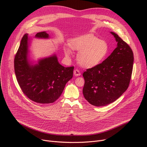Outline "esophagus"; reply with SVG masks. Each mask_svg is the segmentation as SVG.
<instances>
[{
	"label": "esophagus",
	"mask_w": 147,
	"mask_h": 147,
	"mask_svg": "<svg viewBox=\"0 0 147 147\" xmlns=\"http://www.w3.org/2000/svg\"><path fill=\"white\" fill-rule=\"evenodd\" d=\"M74 74L75 76H79L81 75V73L78 69H75L74 70Z\"/></svg>",
	"instance_id": "1"
}]
</instances>
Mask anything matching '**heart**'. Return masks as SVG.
Instances as JSON below:
<instances>
[{
	"label": "heart",
	"instance_id": "b5f03b06",
	"mask_svg": "<svg viewBox=\"0 0 147 147\" xmlns=\"http://www.w3.org/2000/svg\"><path fill=\"white\" fill-rule=\"evenodd\" d=\"M70 47L63 48L67 57H71L73 51H79L77 60L83 67L92 68L99 65L109 55L110 48L106 41L92 34L80 35L72 38Z\"/></svg>",
	"mask_w": 147,
	"mask_h": 147
}]
</instances>
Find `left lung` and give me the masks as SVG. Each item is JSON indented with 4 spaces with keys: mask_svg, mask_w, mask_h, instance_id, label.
<instances>
[{
    "mask_svg": "<svg viewBox=\"0 0 147 147\" xmlns=\"http://www.w3.org/2000/svg\"><path fill=\"white\" fill-rule=\"evenodd\" d=\"M110 32L117 42V47L102 63L82 74L84 96L95 107L105 106L117 99L127 90L133 71L131 49L116 34Z\"/></svg>",
    "mask_w": 147,
    "mask_h": 147,
    "instance_id": "obj_1",
    "label": "left lung"
}]
</instances>
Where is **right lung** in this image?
Wrapping results in <instances>:
<instances>
[{
    "label": "right lung",
    "instance_id": "add662e5",
    "mask_svg": "<svg viewBox=\"0 0 147 147\" xmlns=\"http://www.w3.org/2000/svg\"><path fill=\"white\" fill-rule=\"evenodd\" d=\"M35 38L49 39L47 32L37 33ZM31 40L26 34L21 40L14 58V71L24 94L39 103L54 102L72 78L74 67H65L58 61L56 53L40 58L34 63L30 59Z\"/></svg>",
    "mask_w": 147,
    "mask_h": 147
}]
</instances>
